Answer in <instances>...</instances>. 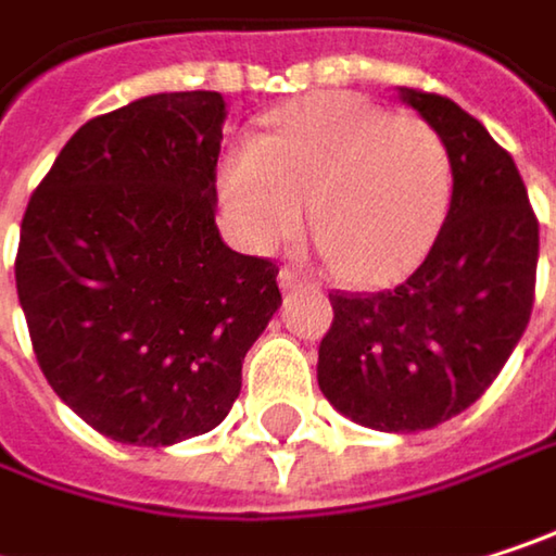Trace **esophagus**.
Instances as JSON below:
<instances>
[{"label": "esophagus", "instance_id": "1", "mask_svg": "<svg viewBox=\"0 0 556 556\" xmlns=\"http://www.w3.org/2000/svg\"><path fill=\"white\" fill-rule=\"evenodd\" d=\"M277 279H279V286H282V289H299V286L305 282V279L299 277L295 270H289V267H282Z\"/></svg>", "mask_w": 556, "mask_h": 556}]
</instances>
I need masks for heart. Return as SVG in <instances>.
Returning <instances> with one entry per match:
<instances>
[{
	"mask_svg": "<svg viewBox=\"0 0 556 556\" xmlns=\"http://www.w3.org/2000/svg\"><path fill=\"white\" fill-rule=\"evenodd\" d=\"M451 189L447 148L425 122L351 92L282 109L222 167V195L254 248L295 238L308 205L334 274L367 289L405 279L428 257Z\"/></svg>",
	"mask_w": 556,
	"mask_h": 556,
	"instance_id": "b5f03b06",
	"label": "heart"
}]
</instances>
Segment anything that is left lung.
Instances as JSON below:
<instances>
[{
	"mask_svg": "<svg viewBox=\"0 0 556 556\" xmlns=\"http://www.w3.org/2000/svg\"><path fill=\"white\" fill-rule=\"evenodd\" d=\"M444 141L454 192L421 267L383 292H328L318 387L351 421L425 431L470 408L521 341L538 218L511 154L447 96L399 89Z\"/></svg>",
	"mask_w": 556,
	"mask_h": 556,
	"instance_id": "1",
	"label": "left lung"
}]
</instances>
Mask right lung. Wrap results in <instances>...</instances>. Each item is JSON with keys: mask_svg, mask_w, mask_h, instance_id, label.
Here are the masks:
<instances>
[{"mask_svg": "<svg viewBox=\"0 0 556 556\" xmlns=\"http://www.w3.org/2000/svg\"><path fill=\"white\" fill-rule=\"evenodd\" d=\"M222 92L89 118L22 218L15 286L35 357L99 434L167 447L222 425L274 318L279 267L215 225Z\"/></svg>", "mask_w": 556, "mask_h": 556, "instance_id": "add662e5", "label": "right lung"}]
</instances>
